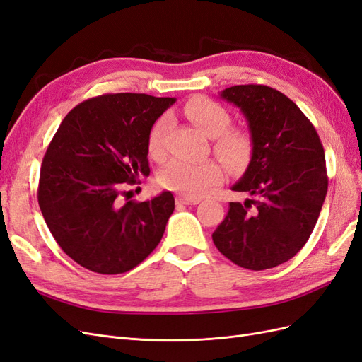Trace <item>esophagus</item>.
Here are the masks:
<instances>
[{"mask_svg": "<svg viewBox=\"0 0 362 362\" xmlns=\"http://www.w3.org/2000/svg\"><path fill=\"white\" fill-rule=\"evenodd\" d=\"M201 199L199 198H187V196H177V204L181 205H196L199 204Z\"/></svg>", "mask_w": 362, "mask_h": 362, "instance_id": "34e87169", "label": "esophagus"}]
</instances>
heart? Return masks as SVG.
<instances>
[{"label": "heart", "mask_w": 362, "mask_h": 362, "mask_svg": "<svg viewBox=\"0 0 362 362\" xmlns=\"http://www.w3.org/2000/svg\"><path fill=\"white\" fill-rule=\"evenodd\" d=\"M182 113L204 134L213 137V151L231 170L246 168L254 151V141L246 129L229 127L231 115L223 105L210 98L196 96L185 103ZM169 127L168 117H160L148 136V152L152 158L164 157V134ZM223 178L222 164L213 160L185 161L170 160L158 173L164 189L178 192L187 198H201Z\"/></svg>", "instance_id": "b5f03b06"}]
</instances>
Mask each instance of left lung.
<instances>
[{"mask_svg":"<svg viewBox=\"0 0 362 362\" xmlns=\"http://www.w3.org/2000/svg\"><path fill=\"white\" fill-rule=\"evenodd\" d=\"M221 96L246 116L254 151L233 185L250 198L229 202L213 242L240 267H276L305 246L319 218L327 192L325 149L310 119L279 90L242 84Z\"/></svg>","mask_w":362,"mask_h":362,"instance_id":"1","label":"left lung"}]
</instances>
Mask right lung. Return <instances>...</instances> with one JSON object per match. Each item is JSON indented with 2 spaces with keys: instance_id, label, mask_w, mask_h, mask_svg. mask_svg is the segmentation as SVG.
Returning a JSON list of instances; mask_svg holds the SVG:
<instances>
[{
  "instance_id": "add662e5",
  "label": "right lung",
  "mask_w": 362,
  "mask_h": 362,
  "mask_svg": "<svg viewBox=\"0 0 362 362\" xmlns=\"http://www.w3.org/2000/svg\"><path fill=\"white\" fill-rule=\"evenodd\" d=\"M175 98L105 93L62 120L42 161L37 201L64 254L101 275L139 266L157 247L175 210L170 192L124 202L149 175L148 136Z\"/></svg>"
}]
</instances>
